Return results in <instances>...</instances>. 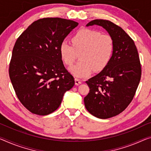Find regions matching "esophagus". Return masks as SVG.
I'll return each instance as SVG.
<instances>
[{"label": "esophagus", "instance_id": "1", "mask_svg": "<svg viewBox=\"0 0 151 151\" xmlns=\"http://www.w3.org/2000/svg\"><path fill=\"white\" fill-rule=\"evenodd\" d=\"M81 83H82V82H81L80 80H79V79H78V78L75 79V84L76 86H78V85L81 84Z\"/></svg>", "mask_w": 151, "mask_h": 151}]
</instances>
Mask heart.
Segmentation results:
<instances>
[{"mask_svg": "<svg viewBox=\"0 0 151 151\" xmlns=\"http://www.w3.org/2000/svg\"><path fill=\"white\" fill-rule=\"evenodd\" d=\"M72 45L63 40L60 44L59 54L67 65H71L80 53V61L69 71L77 78L89 76L96 71H101L107 65L112 57L114 42L111 36L101 34L97 30L83 28L76 32L71 38Z\"/></svg>", "mask_w": 151, "mask_h": 151, "instance_id": "heart-1", "label": "heart"}]
</instances>
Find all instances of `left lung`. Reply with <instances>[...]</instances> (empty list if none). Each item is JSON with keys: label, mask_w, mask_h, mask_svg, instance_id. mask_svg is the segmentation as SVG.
<instances>
[{"label": "left lung", "mask_w": 151, "mask_h": 151, "mask_svg": "<svg viewBox=\"0 0 151 151\" xmlns=\"http://www.w3.org/2000/svg\"><path fill=\"white\" fill-rule=\"evenodd\" d=\"M94 25L112 37L114 50L107 65L86 82L90 92L83 101L90 114L107 119L119 114L131 103L140 80L141 65L134 42L122 27L104 19L91 21L86 26Z\"/></svg>", "instance_id": "left-lung-1"}]
</instances>
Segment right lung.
Here are the masks:
<instances>
[{"mask_svg":"<svg viewBox=\"0 0 151 151\" xmlns=\"http://www.w3.org/2000/svg\"><path fill=\"white\" fill-rule=\"evenodd\" d=\"M78 23L59 17L43 18L17 38L9 65V77L22 105L34 114L46 115L61 105L75 84L65 68L59 46Z\"/></svg>","mask_w":151,"mask_h":151,"instance_id":"1","label":"right lung"}]
</instances>
